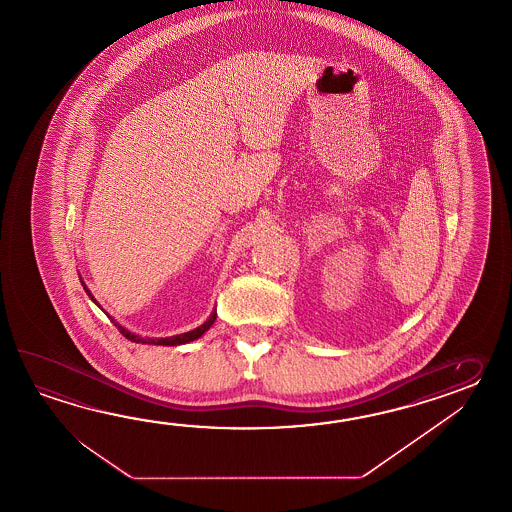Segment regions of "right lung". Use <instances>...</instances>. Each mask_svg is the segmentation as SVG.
Listing matches in <instances>:
<instances>
[{
	"label": "right lung",
	"instance_id": "obj_1",
	"mask_svg": "<svg viewBox=\"0 0 512 512\" xmlns=\"http://www.w3.org/2000/svg\"><path fill=\"white\" fill-rule=\"evenodd\" d=\"M80 283L84 285V291H86L87 296L97 304V300H95V296L91 294V291L87 289L86 283L82 280V276H80ZM98 305V304H97ZM100 307V305H98ZM102 309V307H100ZM104 311V309H102ZM108 315V313H106ZM109 316V315H108ZM216 309L212 311V315L208 316L207 320L201 324V326L196 327V329H192V331H186V333H181V335H174V337H166V338H150V337H141V335H135V333H131L130 329H126L124 326H120L119 322L115 320V318H111V322L115 324V327L119 329L120 333L124 335V337L131 340V342H137V344H153V346H181V344H188V342H194L197 338L203 337L205 333H207L208 329L212 327V324L216 322Z\"/></svg>",
	"mask_w": 512,
	"mask_h": 512
}]
</instances>
